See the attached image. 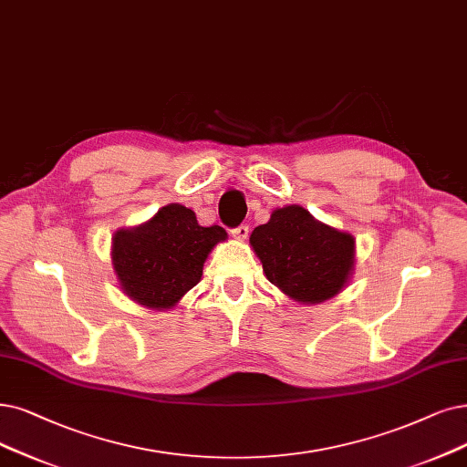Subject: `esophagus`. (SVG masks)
Segmentation results:
<instances>
[{
	"instance_id": "obj_1",
	"label": "esophagus",
	"mask_w": 467,
	"mask_h": 467,
	"mask_svg": "<svg viewBox=\"0 0 467 467\" xmlns=\"http://www.w3.org/2000/svg\"><path fill=\"white\" fill-rule=\"evenodd\" d=\"M232 237L237 239V241H245L249 237V226H245V223H241V226L234 228L232 230Z\"/></svg>"
}]
</instances>
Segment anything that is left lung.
I'll use <instances>...</instances> for the list:
<instances>
[{"label":"left lung","mask_w":467,"mask_h":467,"mask_svg":"<svg viewBox=\"0 0 467 467\" xmlns=\"http://www.w3.org/2000/svg\"><path fill=\"white\" fill-rule=\"evenodd\" d=\"M268 282L298 305L339 295L357 266V239L316 220L301 204L275 209L249 237Z\"/></svg>","instance_id":"8db88e82"}]
</instances>
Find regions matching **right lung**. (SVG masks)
Segmentation results:
<instances>
[{
  "label": "right lung",
  "instance_id": "obj_1",
  "mask_svg": "<svg viewBox=\"0 0 467 467\" xmlns=\"http://www.w3.org/2000/svg\"><path fill=\"white\" fill-rule=\"evenodd\" d=\"M226 239L223 228H204L192 209L171 202L140 226L117 230L110 263L130 301L162 312L201 282L211 251Z\"/></svg>",
  "mask_w": 467,
  "mask_h": 467
}]
</instances>
